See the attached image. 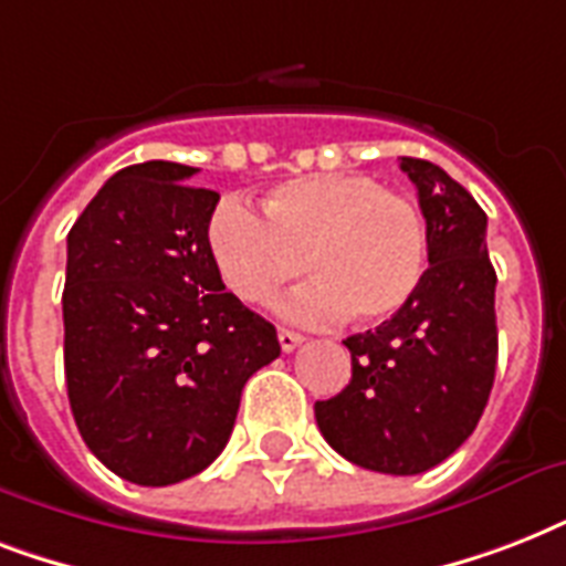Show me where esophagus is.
<instances>
[{"instance_id": "1", "label": "esophagus", "mask_w": 566, "mask_h": 566, "mask_svg": "<svg viewBox=\"0 0 566 566\" xmlns=\"http://www.w3.org/2000/svg\"><path fill=\"white\" fill-rule=\"evenodd\" d=\"M302 340H305V337H302L300 332H291V328H279V346H282L284 353H293V349H296Z\"/></svg>"}]
</instances>
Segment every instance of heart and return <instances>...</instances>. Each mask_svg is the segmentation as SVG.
<instances>
[{
    "label": "heart",
    "instance_id": "obj_1",
    "mask_svg": "<svg viewBox=\"0 0 566 566\" xmlns=\"http://www.w3.org/2000/svg\"><path fill=\"white\" fill-rule=\"evenodd\" d=\"M255 213L226 199L208 220V247L222 282L238 300L266 305L311 273L282 302L296 323H332L349 314L358 326L396 317L426 273V220L402 193L361 172H328L284 181Z\"/></svg>",
    "mask_w": 566,
    "mask_h": 566
}]
</instances>
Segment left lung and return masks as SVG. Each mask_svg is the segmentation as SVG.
Instances as JSON below:
<instances>
[{
	"label": "left lung",
	"mask_w": 566,
	"mask_h": 566,
	"mask_svg": "<svg viewBox=\"0 0 566 566\" xmlns=\"http://www.w3.org/2000/svg\"><path fill=\"white\" fill-rule=\"evenodd\" d=\"M426 217L429 270L396 317L346 337L349 385L314 417L346 461L387 475H417L449 458L482 420L496 373V273L488 213L452 176L402 158Z\"/></svg>",
	"instance_id": "8db88e82"
}]
</instances>
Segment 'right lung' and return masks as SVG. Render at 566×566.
Listing matches in <instances>:
<instances>
[{"instance_id": "add662e5", "label": "right lung", "mask_w": 566, "mask_h": 566, "mask_svg": "<svg viewBox=\"0 0 566 566\" xmlns=\"http://www.w3.org/2000/svg\"><path fill=\"white\" fill-rule=\"evenodd\" d=\"M196 167L114 172L66 234L64 373L84 443L146 488L185 482L220 455L240 390L275 361V328L226 293L208 247L220 193Z\"/></svg>"}]
</instances>
